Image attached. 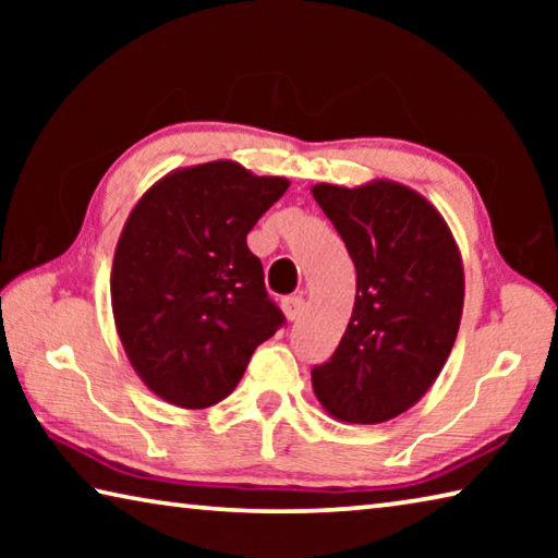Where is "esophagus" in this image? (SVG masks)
<instances>
[{
  "mask_svg": "<svg viewBox=\"0 0 558 558\" xmlns=\"http://www.w3.org/2000/svg\"><path fill=\"white\" fill-rule=\"evenodd\" d=\"M282 313H286L290 323H295V319H300V315L305 313V300H302V295L286 298L282 300Z\"/></svg>",
  "mask_w": 558,
  "mask_h": 558,
  "instance_id": "1",
  "label": "esophagus"
}]
</instances>
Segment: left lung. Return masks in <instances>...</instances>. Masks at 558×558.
<instances>
[{
    "label": "left lung",
    "instance_id": "1",
    "mask_svg": "<svg viewBox=\"0 0 558 558\" xmlns=\"http://www.w3.org/2000/svg\"><path fill=\"white\" fill-rule=\"evenodd\" d=\"M356 268L352 317L313 389L329 415L384 423L418 403L456 344L465 272L450 226L415 189L315 184Z\"/></svg>",
    "mask_w": 558,
    "mask_h": 558
}]
</instances>
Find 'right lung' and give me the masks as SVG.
Masks as SVG:
<instances>
[{
    "instance_id": "right-lung-1",
    "label": "right lung",
    "mask_w": 558,
    "mask_h": 558,
    "mask_svg": "<svg viewBox=\"0 0 558 558\" xmlns=\"http://www.w3.org/2000/svg\"><path fill=\"white\" fill-rule=\"evenodd\" d=\"M288 186L216 159L165 174L130 211L112 258V317L159 399L192 411L223 401L278 332L286 317L245 235Z\"/></svg>"
}]
</instances>
